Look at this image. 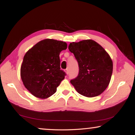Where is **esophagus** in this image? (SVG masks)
<instances>
[{
  "label": "esophagus",
  "instance_id": "obj_1",
  "mask_svg": "<svg viewBox=\"0 0 135 135\" xmlns=\"http://www.w3.org/2000/svg\"><path fill=\"white\" fill-rule=\"evenodd\" d=\"M65 72L67 74H68V73H69V70H68V68H67V69L65 70Z\"/></svg>",
  "mask_w": 135,
  "mask_h": 135
}]
</instances>
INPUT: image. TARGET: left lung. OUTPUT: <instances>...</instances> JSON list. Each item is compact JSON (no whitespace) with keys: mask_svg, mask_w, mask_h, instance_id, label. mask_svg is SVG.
<instances>
[{"mask_svg":"<svg viewBox=\"0 0 135 135\" xmlns=\"http://www.w3.org/2000/svg\"><path fill=\"white\" fill-rule=\"evenodd\" d=\"M68 49L74 54L79 67L78 76L70 81L82 95H99L109 85L113 71V62L104 49L92 40L73 42Z\"/></svg>","mask_w":135,"mask_h":135,"instance_id":"1","label":"left lung"}]
</instances>
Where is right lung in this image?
<instances>
[{
  "label": "right lung",
  "instance_id": "add662e5",
  "mask_svg": "<svg viewBox=\"0 0 135 135\" xmlns=\"http://www.w3.org/2000/svg\"><path fill=\"white\" fill-rule=\"evenodd\" d=\"M65 42L53 39L39 41L26 52L20 69L24 85L34 97L46 99L53 95L66 75L60 68V53Z\"/></svg>",
  "mask_w": 135,
  "mask_h": 135
}]
</instances>
